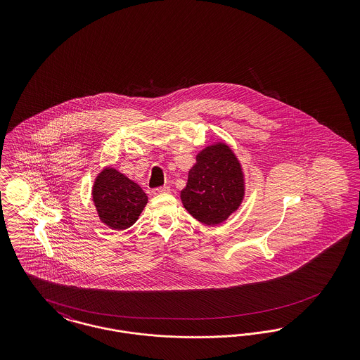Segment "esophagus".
<instances>
[{
    "mask_svg": "<svg viewBox=\"0 0 360 360\" xmlns=\"http://www.w3.org/2000/svg\"><path fill=\"white\" fill-rule=\"evenodd\" d=\"M165 193H170V188L169 186H162V188H156L153 190V194H155V195L165 194Z\"/></svg>",
    "mask_w": 360,
    "mask_h": 360,
    "instance_id": "esophagus-1",
    "label": "esophagus"
}]
</instances>
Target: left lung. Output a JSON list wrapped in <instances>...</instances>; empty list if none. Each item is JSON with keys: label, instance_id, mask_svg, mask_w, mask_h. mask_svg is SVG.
Here are the masks:
<instances>
[{"label": "left lung", "instance_id": "left-lung-1", "mask_svg": "<svg viewBox=\"0 0 360 360\" xmlns=\"http://www.w3.org/2000/svg\"><path fill=\"white\" fill-rule=\"evenodd\" d=\"M190 169L181 200L188 213L206 225L225 221L244 198V175L240 162L225 143L204 148Z\"/></svg>", "mask_w": 360, "mask_h": 360}]
</instances>
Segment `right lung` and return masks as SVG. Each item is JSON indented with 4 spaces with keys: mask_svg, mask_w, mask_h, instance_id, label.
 Wrapping results in <instances>:
<instances>
[{
    "mask_svg": "<svg viewBox=\"0 0 360 360\" xmlns=\"http://www.w3.org/2000/svg\"><path fill=\"white\" fill-rule=\"evenodd\" d=\"M91 194L101 221L117 231L136 223L148 201L136 182L112 167L97 175Z\"/></svg>",
    "mask_w": 360,
    "mask_h": 360,
    "instance_id": "add662e5",
    "label": "right lung"
}]
</instances>
